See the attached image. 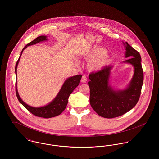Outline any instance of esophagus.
<instances>
[{
	"label": "esophagus",
	"mask_w": 159,
	"mask_h": 159,
	"mask_svg": "<svg viewBox=\"0 0 159 159\" xmlns=\"http://www.w3.org/2000/svg\"><path fill=\"white\" fill-rule=\"evenodd\" d=\"M87 80H88V79H87L86 76H84V75H83V76H82V78H81V81L82 83H86Z\"/></svg>",
	"instance_id": "esophagus-1"
}]
</instances>
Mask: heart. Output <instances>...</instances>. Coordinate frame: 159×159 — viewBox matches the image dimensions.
<instances>
[{"label":"heart","mask_w":159,"mask_h":159,"mask_svg":"<svg viewBox=\"0 0 159 159\" xmlns=\"http://www.w3.org/2000/svg\"><path fill=\"white\" fill-rule=\"evenodd\" d=\"M84 57L89 59L87 68L92 71H97L103 69L111 60V57L107 52L106 49L100 47L92 49L85 54Z\"/></svg>","instance_id":"b5f03b06"}]
</instances>
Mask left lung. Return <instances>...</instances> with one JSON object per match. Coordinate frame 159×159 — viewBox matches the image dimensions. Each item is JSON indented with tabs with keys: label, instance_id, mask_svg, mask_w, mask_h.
I'll return each instance as SVG.
<instances>
[{
	"label": "left lung",
	"instance_id": "obj_1",
	"mask_svg": "<svg viewBox=\"0 0 159 159\" xmlns=\"http://www.w3.org/2000/svg\"><path fill=\"white\" fill-rule=\"evenodd\" d=\"M125 46V57L129 58L123 63L133 66V76L124 89H116L110 84L111 74L114 66H108L102 70L89 75L90 104L99 116L113 118L126 113L136 105L143 83V71L139 53L122 42Z\"/></svg>",
	"mask_w": 159,
	"mask_h": 159
}]
</instances>
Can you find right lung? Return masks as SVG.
I'll use <instances>...</instances> for the list:
<instances>
[{"label": "right lung", "instance_id": "obj_1", "mask_svg": "<svg viewBox=\"0 0 159 159\" xmlns=\"http://www.w3.org/2000/svg\"><path fill=\"white\" fill-rule=\"evenodd\" d=\"M48 39L47 38V36L45 35H41L36 38L34 40L32 41L29 43H28L27 45L25 46L24 48L22 49V51L21 52V55L16 64L15 66V74H16V93L17 98L19 100V102L23 105V106L31 113L34 114L36 116L44 117V118H50L52 117L57 116L62 113V111L66 109L67 105L68 103V97L70 95L71 93V92L73 90L80 84V80L81 79L82 75H78L68 77L67 78L63 85L62 86L60 91H59L57 95L55 97V98L48 104L46 105L43 107H34L32 106H30L25 103L21 98L20 97L18 88H17V67L18 65V63L20 62L21 56L22 55L23 51L27 48L29 46L34 45L37 43H39L42 42L47 41Z\"/></svg>", "mask_w": 159, "mask_h": 159}]
</instances>
